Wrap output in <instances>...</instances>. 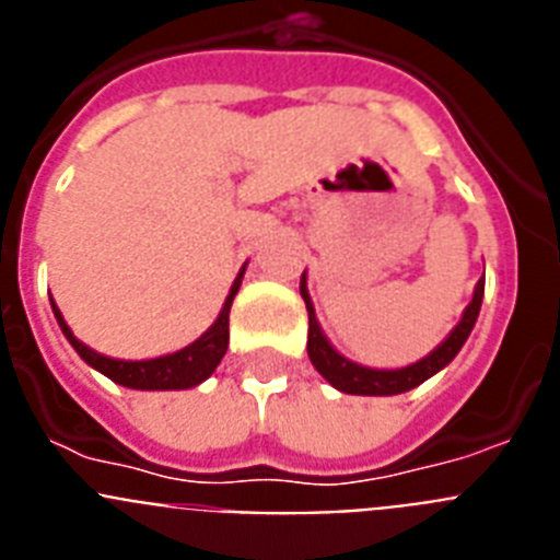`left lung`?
<instances>
[{
	"mask_svg": "<svg viewBox=\"0 0 560 560\" xmlns=\"http://www.w3.org/2000/svg\"><path fill=\"white\" fill-rule=\"evenodd\" d=\"M300 294L305 300V308H308V359L311 364L316 368V373L323 375L328 381L330 387H336L339 393L348 395H400L415 389L418 384H423L427 378H432L434 373L446 368L448 361L459 353V348L465 345L468 334L477 325L479 316V305H482V294H485V280H479L477 289H474L471 303L468 308L463 311V319L457 323V328L446 336V339L440 341L438 348L427 355V359L415 361L409 368L400 370H373V368H361L355 361L345 359L341 353H336L334 345L325 339L323 328L316 323L314 314V303H311L308 285H305V271L303 280H300Z\"/></svg>",
	"mask_w": 560,
	"mask_h": 560,
	"instance_id": "left-lung-1",
	"label": "left lung"
}]
</instances>
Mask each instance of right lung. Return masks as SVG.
<instances>
[{
	"label": "right lung",
	"mask_w": 560,
	"mask_h": 560,
	"mask_svg": "<svg viewBox=\"0 0 560 560\" xmlns=\"http://www.w3.org/2000/svg\"><path fill=\"white\" fill-rule=\"evenodd\" d=\"M244 271L246 266L237 271L235 283H232L230 294H226L219 319H215V323H212L199 339L192 341V345L176 350V353L160 355V359L122 361V359H112V355H103L97 353V350L86 348V345H83L72 330H69V325L63 323L58 305L52 303V300H49V303H52V314H56L58 325H61L69 345L78 350V355L86 361L89 368H95L97 373L112 378L114 384H122V387H131V389H190V387H199L201 381L210 378L212 370L219 368L226 348H230V308L237 289H241Z\"/></svg>",
	"instance_id": "1"
}]
</instances>
